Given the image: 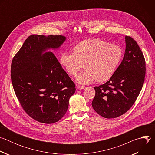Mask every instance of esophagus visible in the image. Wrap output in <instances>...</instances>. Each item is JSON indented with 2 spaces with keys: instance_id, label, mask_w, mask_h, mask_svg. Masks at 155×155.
Instances as JSON below:
<instances>
[{
  "instance_id": "1",
  "label": "esophagus",
  "mask_w": 155,
  "mask_h": 155,
  "mask_svg": "<svg viewBox=\"0 0 155 155\" xmlns=\"http://www.w3.org/2000/svg\"><path fill=\"white\" fill-rule=\"evenodd\" d=\"M85 88V86H80V85H78L77 86V90H83V89H84Z\"/></svg>"
}]
</instances>
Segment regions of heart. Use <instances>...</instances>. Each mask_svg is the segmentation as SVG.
Segmentation results:
<instances>
[{
	"mask_svg": "<svg viewBox=\"0 0 155 155\" xmlns=\"http://www.w3.org/2000/svg\"><path fill=\"white\" fill-rule=\"evenodd\" d=\"M74 53H63L60 64L69 75L74 76L83 67L85 70L76 78L80 84H88L96 80L102 83L114 74L123 58L121 48L99 38L84 40L73 48Z\"/></svg>",
	"mask_w": 155,
	"mask_h": 155,
	"instance_id": "1",
	"label": "heart"
}]
</instances>
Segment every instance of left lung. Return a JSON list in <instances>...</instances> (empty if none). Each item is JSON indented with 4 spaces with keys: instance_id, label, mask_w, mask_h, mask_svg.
<instances>
[{
    "instance_id": "left-lung-1",
    "label": "left lung",
    "mask_w": 155,
    "mask_h": 155,
    "mask_svg": "<svg viewBox=\"0 0 155 155\" xmlns=\"http://www.w3.org/2000/svg\"><path fill=\"white\" fill-rule=\"evenodd\" d=\"M125 42L123 61L113 76L105 83L94 87L96 94L93 108L105 118H115L125 114L134 104L144 83L143 54L133 38L126 36Z\"/></svg>"
}]
</instances>
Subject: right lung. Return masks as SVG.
I'll return each mask as SVG.
<instances>
[{
	"instance_id": "add662e5",
	"label": "right lung",
	"mask_w": 155,
	"mask_h": 155,
	"mask_svg": "<svg viewBox=\"0 0 155 155\" xmlns=\"http://www.w3.org/2000/svg\"><path fill=\"white\" fill-rule=\"evenodd\" d=\"M62 35H31L16 54L11 65V79L16 96L34 120L54 123L67 112L75 85L55 55L65 41Z\"/></svg>"
}]
</instances>
